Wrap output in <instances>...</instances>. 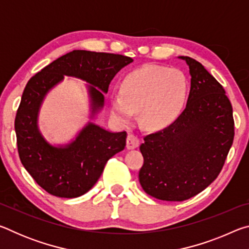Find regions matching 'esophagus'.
Returning <instances> with one entry per match:
<instances>
[{
	"label": "esophagus",
	"instance_id": "34e87169",
	"mask_svg": "<svg viewBox=\"0 0 249 249\" xmlns=\"http://www.w3.org/2000/svg\"><path fill=\"white\" fill-rule=\"evenodd\" d=\"M140 146V138L135 136L134 134H128L127 141H126V147L127 149H135Z\"/></svg>",
	"mask_w": 249,
	"mask_h": 249
}]
</instances>
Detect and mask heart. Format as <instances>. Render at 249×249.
Wrapping results in <instances>:
<instances>
[{"label":"heart","mask_w":249,"mask_h":249,"mask_svg":"<svg viewBox=\"0 0 249 249\" xmlns=\"http://www.w3.org/2000/svg\"><path fill=\"white\" fill-rule=\"evenodd\" d=\"M121 95L111 98V112L128 123L140 112L142 126L160 130L170 126L182 113L189 84L182 71L163 66L145 65L130 71L121 82Z\"/></svg>","instance_id":"1"}]
</instances>
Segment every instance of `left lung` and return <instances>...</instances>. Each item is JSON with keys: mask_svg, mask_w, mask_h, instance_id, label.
I'll return each instance as SVG.
<instances>
[{"mask_svg": "<svg viewBox=\"0 0 249 249\" xmlns=\"http://www.w3.org/2000/svg\"><path fill=\"white\" fill-rule=\"evenodd\" d=\"M190 69L191 88L175 123L147 135L140 183L162 201L196 196L217 178L234 140L233 108L225 90L199 61L180 56Z\"/></svg>", "mask_w": 249, "mask_h": 249, "instance_id": "obj_1", "label": "left lung"}]
</instances>
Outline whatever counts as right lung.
<instances>
[{
	"mask_svg": "<svg viewBox=\"0 0 249 249\" xmlns=\"http://www.w3.org/2000/svg\"><path fill=\"white\" fill-rule=\"evenodd\" d=\"M133 62L122 54L73 50L56 59L25 87L15 117L19 159L45 191L59 197H78L96 183L107 160L125 148L126 132L112 133L89 122L72 142L53 146L38 128L41 103L48 92L67 77L87 83L91 119L104 107L112 79Z\"/></svg>",
	"mask_w": 249,
	"mask_h": 249,
	"instance_id": "add662e5",
	"label": "right lung"
}]
</instances>
